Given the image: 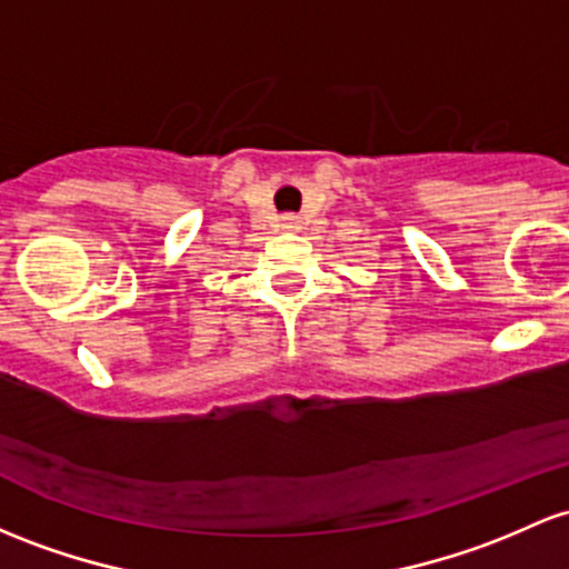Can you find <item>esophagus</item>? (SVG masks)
<instances>
[{
	"instance_id": "1",
	"label": "esophagus",
	"mask_w": 569,
	"mask_h": 569,
	"mask_svg": "<svg viewBox=\"0 0 569 569\" xmlns=\"http://www.w3.org/2000/svg\"><path fill=\"white\" fill-rule=\"evenodd\" d=\"M280 229H289V232H295V229H299V218L297 216H283V218H280Z\"/></svg>"
}]
</instances>
